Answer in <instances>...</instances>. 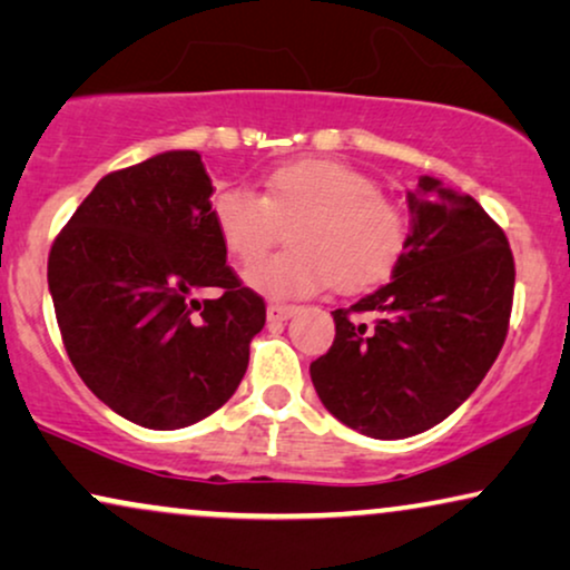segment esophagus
<instances>
[{
	"instance_id": "1",
	"label": "esophagus",
	"mask_w": 570,
	"mask_h": 570,
	"mask_svg": "<svg viewBox=\"0 0 570 570\" xmlns=\"http://www.w3.org/2000/svg\"><path fill=\"white\" fill-rule=\"evenodd\" d=\"M265 313H268V321H271V323H284V321H289V317H292L294 313H297V307H292V305H278V302H271Z\"/></svg>"
}]
</instances>
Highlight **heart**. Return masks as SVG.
Returning a JSON list of instances; mask_svg holds the SVG:
<instances>
[{
	"mask_svg": "<svg viewBox=\"0 0 570 570\" xmlns=\"http://www.w3.org/2000/svg\"><path fill=\"white\" fill-rule=\"evenodd\" d=\"M210 218L226 253L253 263L289 229V249L247 268L253 289L278 299L313 297L328 284L356 292L389 276L409 239V222L381 185L354 166L302 158L276 166L255 189L222 187Z\"/></svg>",
	"mask_w": 570,
	"mask_h": 570,
	"instance_id": "1",
	"label": "heart"
}]
</instances>
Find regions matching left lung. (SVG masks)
<instances>
[{
    "label": "left lung",
    "instance_id": "8db88e82",
    "mask_svg": "<svg viewBox=\"0 0 570 570\" xmlns=\"http://www.w3.org/2000/svg\"><path fill=\"white\" fill-rule=\"evenodd\" d=\"M406 203L412 232L391 281L333 313V346L309 364L323 406L377 440L456 412L503 348L513 305L511 247L472 195L420 177Z\"/></svg>",
    "mask_w": 570,
    "mask_h": 570
}]
</instances>
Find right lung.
I'll use <instances>...</instances> for the list:
<instances>
[{"label":"right lung","mask_w":570,"mask_h":570,"mask_svg":"<svg viewBox=\"0 0 570 570\" xmlns=\"http://www.w3.org/2000/svg\"><path fill=\"white\" fill-rule=\"evenodd\" d=\"M197 150H166L98 181L49 253L70 362L119 416L179 430L245 377L265 302L226 265ZM223 294L200 303L197 291Z\"/></svg>","instance_id":"1"}]
</instances>
